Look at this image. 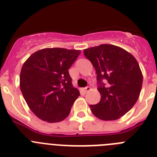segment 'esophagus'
Segmentation results:
<instances>
[{
    "label": "esophagus",
    "instance_id": "34e87169",
    "mask_svg": "<svg viewBox=\"0 0 157 157\" xmlns=\"http://www.w3.org/2000/svg\"><path fill=\"white\" fill-rule=\"evenodd\" d=\"M90 90H91V88L90 86H86V88L83 89V90L85 91V92H89V91Z\"/></svg>",
    "mask_w": 157,
    "mask_h": 157
}]
</instances>
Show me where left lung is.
<instances>
[{"label":"left lung","instance_id":"obj_1","mask_svg":"<svg viewBox=\"0 0 157 157\" xmlns=\"http://www.w3.org/2000/svg\"><path fill=\"white\" fill-rule=\"evenodd\" d=\"M83 52L95 68L101 94L99 103L90 105L91 112L105 121L120 119L132 109L141 93L143 75L137 59L125 49L109 44Z\"/></svg>","mask_w":157,"mask_h":157}]
</instances>
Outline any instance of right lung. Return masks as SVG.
I'll use <instances>...</instances> for the list:
<instances>
[{"label":"right lung","mask_w":157,"mask_h":157,"mask_svg":"<svg viewBox=\"0 0 157 157\" xmlns=\"http://www.w3.org/2000/svg\"><path fill=\"white\" fill-rule=\"evenodd\" d=\"M80 50L46 48L34 52L22 67L19 86L37 117L48 123L65 120L80 95L73 86L68 69Z\"/></svg>","instance_id":"obj_1"}]
</instances>
